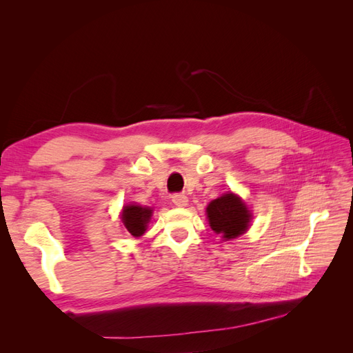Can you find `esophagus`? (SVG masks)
<instances>
[{
    "mask_svg": "<svg viewBox=\"0 0 353 353\" xmlns=\"http://www.w3.org/2000/svg\"><path fill=\"white\" fill-rule=\"evenodd\" d=\"M172 203L178 208H184L188 205V197L184 194H174L172 196Z\"/></svg>",
    "mask_w": 353,
    "mask_h": 353,
    "instance_id": "1",
    "label": "esophagus"
}]
</instances>
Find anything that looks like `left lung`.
<instances>
[{
    "label": "left lung",
    "mask_w": 353,
    "mask_h": 353,
    "mask_svg": "<svg viewBox=\"0 0 353 353\" xmlns=\"http://www.w3.org/2000/svg\"><path fill=\"white\" fill-rule=\"evenodd\" d=\"M206 213L210 228L225 241L237 239L250 227V210L245 203L231 191L212 200L206 208Z\"/></svg>",
    "instance_id": "obj_1"
}]
</instances>
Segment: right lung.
I'll return each instance as SVG.
<instances>
[{
  "label": "right lung",
  "instance_id": "1",
  "mask_svg": "<svg viewBox=\"0 0 353 353\" xmlns=\"http://www.w3.org/2000/svg\"><path fill=\"white\" fill-rule=\"evenodd\" d=\"M153 210L150 208H143L138 205L123 206L122 210V222L126 231L134 237H141L147 230V223L150 222Z\"/></svg>",
  "mask_w": 353,
  "mask_h": 353
}]
</instances>
